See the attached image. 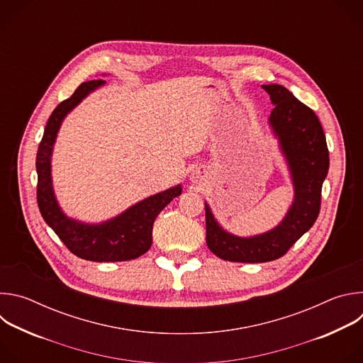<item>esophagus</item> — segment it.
Returning a JSON list of instances; mask_svg holds the SVG:
<instances>
[{
	"instance_id": "34e87169",
	"label": "esophagus",
	"mask_w": 363,
	"mask_h": 363,
	"mask_svg": "<svg viewBox=\"0 0 363 363\" xmlns=\"http://www.w3.org/2000/svg\"><path fill=\"white\" fill-rule=\"evenodd\" d=\"M199 178H201V175H198L196 172H195V174H192V179H194V181H198Z\"/></svg>"
}]
</instances>
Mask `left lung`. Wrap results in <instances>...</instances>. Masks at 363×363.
<instances>
[{
  "mask_svg": "<svg viewBox=\"0 0 363 363\" xmlns=\"http://www.w3.org/2000/svg\"><path fill=\"white\" fill-rule=\"evenodd\" d=\"M262 87L270 94L274 105L269 122L289 165L294 199L276 228L248 238L227 233L205 202L206 245L225 262L277 260L312 228L320 213L322 185L329 171V150L319 118L284 86L263 84Z\"/></svg>",
  "mask_w": 363,
  "mask_h": 363,
  "instance_id": "obj_1",
  "label": "left lung"
}]
</instances>
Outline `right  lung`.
Segmentation results:
<instances>
[{
	"mask_svg": "<svg viewBox=\"0 0 363 363\" xmlns=\"http://www.w3.org/2000/svg\"><path fill=\"white\" fill-rule=\"evenodd\" d=\"M103 84L105 80L82 83L48 118L35 158L37 202L44 221L74 255L97 263L128 262L150 248L153 221L174 198L181 195V185L147 196L121 216L101 224H84L69 218L59 206L51 185V152L63 119L89 93Z\"/></svg>",
	"mask_w": 363,
	"mask_h": 363,
	"instance_id": "obj_1",
	"label": "right lung"
}]
</instances>
